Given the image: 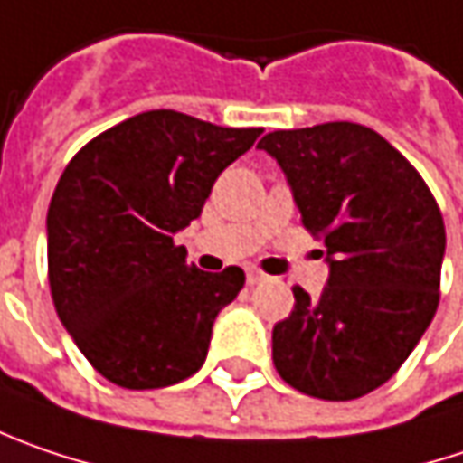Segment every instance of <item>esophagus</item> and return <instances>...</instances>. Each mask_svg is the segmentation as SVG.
Instances as JSON below:
<instances>
[{"label":"esophagus","mask_w":463,"mask_h":463,"mask_svg":"<svg viewBox=\"0 0 463 463\" xmlns=\"http://www.w3.org/2000/svg\"><path fill=\"white\" fill-rule=\"evenodd\" d=\"M246 280H249V286H259V283L267 280V275H264L261 269H257V267H249V269H246Z\"/></svg>","instance_id":"34e87169"}]
</instances>
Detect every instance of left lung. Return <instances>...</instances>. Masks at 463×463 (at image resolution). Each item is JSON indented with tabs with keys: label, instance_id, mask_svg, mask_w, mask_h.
I'll return each mask as SVG.
<instances>
[{
	"label": "left lung",
	"instance_id": "obj_1",
	"mask_svg": "<svg viewBox=\"0 0 463 463\" xmlns=\"http://www.w3.org/2000/svg\"><path fill=\"white\" fill-rule=\"evenodd\" d=\"M259 149L283 167L330 264L319 298L293 286V312L272 330L275 369L314 398H362L393 377L438 312L440 206L414 165L367 125L272 130Z\"/></svg>",
	"mask_w": 463,
	"mask_h": 463
}]
</instances>
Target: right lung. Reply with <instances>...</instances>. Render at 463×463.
I'll list each match as a JSON object with an SVG mask.
<instances>
[{
	"label": "right lung",
	"mask_w": 463,
	"mask_h": 463,
	"mask_svg": "<svg viewBox=\"0 0 463 463\" xmlns=\"http://www.w3.org/2000/svg\"><path fill=\"white\" fill-rule=\"evenodd\" d=\"M259 133L151 109L68 162L46 214L49 288L75 345L109 383L167 388L204 364L214 317L246 275L196 269L175 232Z\"/></svg>",
	"instance_id": "add662e5"
}]
</instances>
